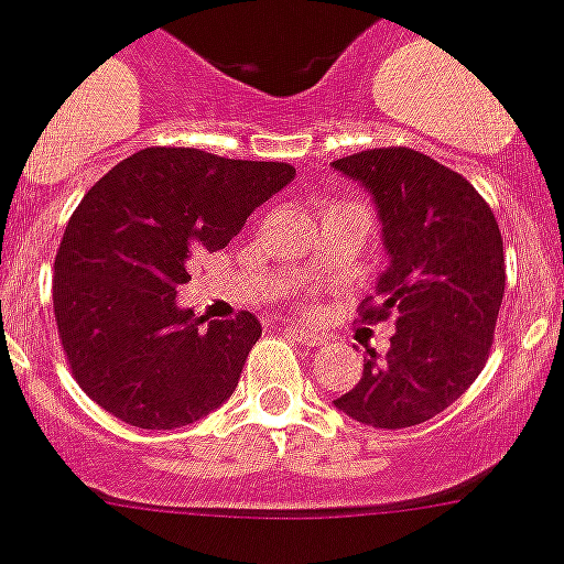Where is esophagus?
<instances>
[{
  "instance_id": "esophagus-1",
  "label": "esophagus",
  "mask_w": 564,
  "mask_h": 564,
  "mask_svg": "<svg viewBox=\"0 0 564 564\" xmlns=\"http://www.w3.org/2000/svg\"><path fill=\"white\" fill-rule=\"evenodd\" d=\"M283 333L290 338H295V341H301V345H322L324 338L318 336V333H313V329H304V327H283Z\"/></svg>"
}]
</instances>
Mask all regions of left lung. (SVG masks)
<instances>
[{
  "mask_svg": "<svg viewBox=\"0 0 564 564\" xmlns=\"http://www.w3.org/2000/svg\"><path fill=\"white\" fill-rule=\"evenodd\" d=\"M370 191L388 269L361 301V322L393 318L386 356L368 350L359 386L336 409L373 429L441 414L487 365L505 297V242L484 196L452 167L409 148L333 162Z\"/></svg>",
  "mask_w": 564,
  "mask_h": 564,
  "instance_id": "obj_1",
  "label": "left lung"
}]
</instances>
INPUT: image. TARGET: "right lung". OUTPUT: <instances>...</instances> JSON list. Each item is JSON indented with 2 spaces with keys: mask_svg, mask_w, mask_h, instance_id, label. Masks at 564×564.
<instances>
[{
  "mask_svg": "<svg viewBox=\"0 0 564 564\" xmlns=\"http://www.w3.org/2000/svg\"><path fill=\"white\" fill-rule=\"evenodd\" d=\"M295 167L194 148H148L80 199L54 258V322L72 377L139 429H178L235 393L260 322L176 304L191 260L226 249Z\"/></svg>",
  "mask_w": 564,
  "mask_h": 564,
  "instance_id": "add662e5",
  "label": "right lung"
}]
</instances>
